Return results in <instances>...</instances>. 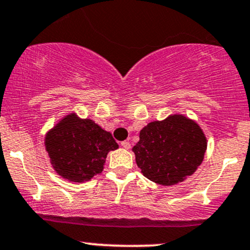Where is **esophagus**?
Returning <instances> with one entry per match:
<instances>
[{"instance_id": "esophagus-1", "label": "esophagus", "mask_w": 250, "mask_h": 250, "mask_svg": "<svg viewBox=\"0 0 250 250\" xmlns=\"http://www.w3.org/2000/svg\"><path fill=\"white\" fill-rule=\"evenodd\" d=\"M121 146L125 148V149H129L130 144L128 141H122V142H121Z\"/></svg>"}]
</instances>
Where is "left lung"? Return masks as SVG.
<instances>
[{
  "label": "left lung",
  "mask_w": 250,
  "mask_h": 250,
  "mask_svg": "<svg viewBox=\"0 0 250 250\" xmlns=\"http://www.w3.org/2000/svg\"><path fill=\"white\" fill-rule=\"evenodd\" d=\"M207 147V138L198 123L173 114L142 128L133 152L136 165L147 179L168 186L184 182L196 172Z\"/></svg>",
  "instance_id": "1"
}]
</instances>
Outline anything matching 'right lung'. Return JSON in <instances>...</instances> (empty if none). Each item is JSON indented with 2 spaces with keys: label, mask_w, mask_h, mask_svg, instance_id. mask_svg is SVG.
Here are the masks:
<instances>
[{
  "label": "right lung",
  "mask_w": 250,
  "mask_h": 250,
  "mask_svg": "<svg viewBox=\"0 0 250 250\" xmlns=\"http://www.w3.org/2000/svg\"><path fill=\"white\" fill-rule=\"evenodd\" d=\"M45 147L58 175L68 182L83 183L102 173L106 155L119 145L94 121L71 112L47 131Z\"/></svg>",
  "instance_id": "1"
}]
</instances>
